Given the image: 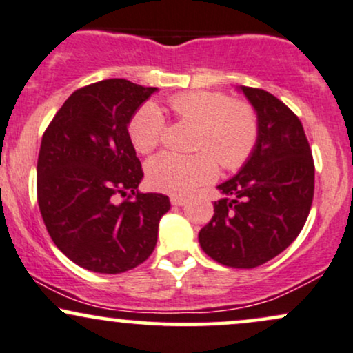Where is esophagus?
<instances>
[{
  "label": "esophagus",
  "instance_id": "esophagus-1",
  "mask_svg": "<svg viewBox=\"0 0 353 353\" xmlns=\"http://www.w3.org/2000/svg\"><path fill=\"white\" fill-rule=\"evenodd\" d=\"M171 204L172 205H184L185 204V197H182V196H171Z\"/></svg>",
  "mask_w": 353,
  "mask_h": 353
}]
</instances>
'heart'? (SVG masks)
Listing matches in <instances>:
<instances>
[{"label": "heart", "mask_w": 353, "mask_h": 353, "mask_svg": "<svg viewBox=\"0 0 353 353\" xmlns=\"http://www.w3.org/2000/svg\"><path fill=\"white\" fill-rule=\"evenodd\" d=\"M177 119L197 125L192 156L163 152L148 163L145 172L154 189L188 194L212 181L217 163L224 171H237L250 159L259 143L261 125L254 106L219 91H189L168 101ZM168 123L159 108L145 103L132 114L128 134L137 152L149 154L164 141Z\"/></svg>", "instance_id": "1"}]
</instances>
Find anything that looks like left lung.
I'll return each instance as SVG.
<instances>
[{"label": "left lung", "instance_id": "left-lung-1", "mask_svg": "<svg viewBox=\"0 0 353 353\" xmlns=\"http://www.w3.org/2000/svg\"><path fill=\"white\" fill-rule=\"evenodd\" d=\"M241 89L257 111L259 143L237 176L219 185L225 197L214 202L199 244L219 264L252 269L301 234L314 199L315 165L301 119L264 89Z\"/></svg>", "mask_w": 353, "mask_h": 353}]
</instances>
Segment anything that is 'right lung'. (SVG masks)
I'll use <instances>...</instances> for the list:
<instances>
[{"mask_svg": "<svg viewBox=\"0 0 353 353\" xmlns=\"http://www.w3.org/2000/svg\"><path fill=\"white\" fill-rule=\"evenodd\" d=\"M156 88L104 79L76 89L44 131L36 169L39 212L56 247L91 272L143 264L157 242L164 194L137 189L144 172L128 124Z\"/></svg>", "mask_w": 353, "mask_h": 353, "instance_id": "obj_1", "label": "right lung"}]
</instances>
